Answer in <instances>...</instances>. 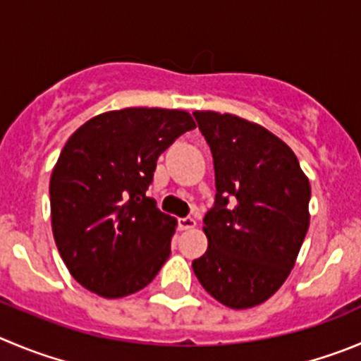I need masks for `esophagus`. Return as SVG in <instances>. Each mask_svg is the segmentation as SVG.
<instances>
[{
    "mask_svg": "<svg viewBox=\"0 0 361 361\" xmlns=\"http://www.w3.org/2000/svg\"><path fill=\"white\" fill-rule=\"evenodd\" d=\"M178 226H180V230H192V228H196V219L181 217L178 221Z\"/></svg>",
    "mask_w": 361,
    "mask_h": 361,
    "instance_id": "obj_1",
    "label": "esophagus"
}]
</instances>
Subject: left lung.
Here are the masks:
<instances>
[{
	"label": "left lung",
	"instance_id": "8db88e82",
	"mask_svg": "<svg viewBox=\"0 0 361 361\" xmlns=\"http://www.w3.org/2000/svg\"><path fill=\"white\" fill-rule=\"evenodd\" d=\"M194 116L214 157L217 194L204 215L208 249L192 269L219 302L252 308L274 295L294 269L310 226L308 176L267 128L214 110Z\"/></svg>",
	"mask_w": 361,
	"mask_h": 361
}]
</instances>
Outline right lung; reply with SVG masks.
Masks as SVG:
<instances>
[{"label": "right lung", "instance_id": "add662e5", "mask_svg": "<svg viewBox=\"0 0 361 361\" xmlns=\"http://www.w3.org/2000/svg\"><path fill=\"white\" fill-rule=\"evenodd\" d=\"M192 128L187 110L137 106L99 114L69 137L49 180L51 230L87 290L135 294L169 258L178 222L146 190L158 157Z\"/></svg>", "mask_w": 361, "mask_h": 361}]
</instances>
